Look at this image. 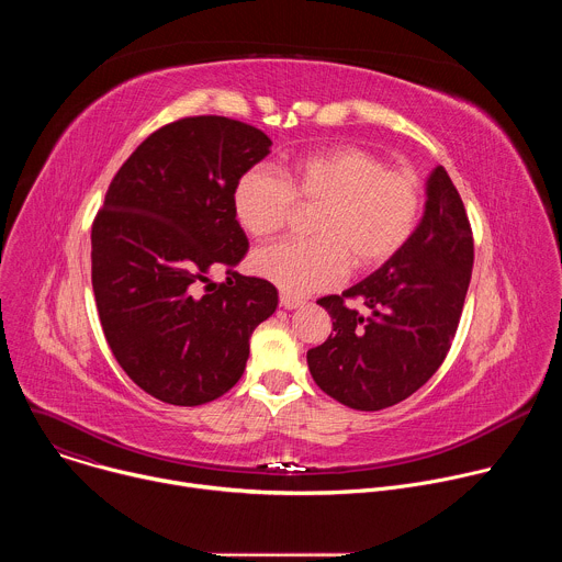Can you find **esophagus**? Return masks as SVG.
Returning <instances> with one entry per match:
<instances>
[{"label": "esophagus", "instance_id": "esophagus-1", "mask_svg": "<svg viewBox=\"0 0 562 562\" xmlns=\"http://www.w3.org/2000/svg\"><path fill=\"white\" fill-rule=\"evenodd\" d=\"M280 304L284 306V308H297V306H304V300L302 297H295V295H286V293H282L280 295Z\"/></svg>", "mask_w": 562, "mask_h": 562}]
</instances>
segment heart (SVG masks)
Instances as JSON below:
<instances>
[{"label": "heart", "instance_id": "heart-1", "mask_svg": "<svg viewBox=\"0 0 562 562\" xmlns=\"http://www.w3.org/2000/svg\"><path fill=\"white\" fill-rule=\"evenodd\" d=\"M297 209H315L306 243H280L251 258L256 276L286 295H308L338 284L347 267L384 265L414 235L423 191L412 171L386 169L358 146L315 150L280 167V178L256 167L233 187V213L249 235L280 233Z\"/></svg>", "mask_w": 562, "mask_h": 562}]
</instances>
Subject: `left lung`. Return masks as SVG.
Listing matches in <instances>:
<instances>
[{
	"label": "left lung",
	"mask_w": 562,
	"mask_h": 562,
	"mask_svg": "<svg viewBox=\"0 0 562 562\" xmlns=\"http://www.w3.org/2000/svg\"><path fill=\"white\" fill-rule=\"evenodd\" d=\"M473 267L464 204L442 167L427 178V202L407 245L342 295L319 297L334 334L306 362L315 384L358 412L403 403L442 364L456 336ZM360 299L368 313L349 307Z\"/></svg>",
	"instance_id": "left-lung-1"
}]
</instances>
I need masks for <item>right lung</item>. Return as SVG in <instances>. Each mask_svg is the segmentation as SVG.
Listing matches in <instances>:
<instances>
[{
  "mask_svg": "<svg viewBox=\"0 0 562 562\" xmlns=\"http://www.w3.org/2000/svg\"><path fill=\"white\" fill-rule=\"evenodd\" d=\"M245 122L200 115L148 135L115 173L91 231L106 342L148 395L198 407L245 373L249 338L278 289L233 267L249 239L233 213L237 178L271 150ZM215 268L229 278L217 285Z\"/></svg>",
  "mask_w": 562,
  "mask_h": 562,
  "instance_id": "obj_1",
  "label": "right lung"
}]
</instances>
